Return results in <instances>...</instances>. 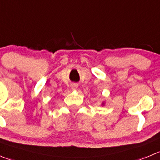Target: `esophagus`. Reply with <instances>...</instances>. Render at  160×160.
<instances>
[{
  "label": "esophagus",
  "instance_id": "obj_1",
  "mask_svg": "<svg viewBox=\"0 0 160 160\" xmlns=\"http://www.w3.org/2000/svg\"><path fill=\"white\" fill-rule=\"evenodd\" d=\"M77 88H78V84H77V83H72V84L71 85V88L72 89V90H77Z\"/></svg>",
  "mask_w": 160,
  "mask_h": 160
}]
</instances>
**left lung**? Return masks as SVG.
I'll list each match as a JSON object with an SVG mask.
<instances>
[{
    "label": "left lung",
    "instance_id": "1",
    "mask_svg": "<svg viewBox=\"0 0 160 160\" xmlns=\"http://www.w3.org/2000/svg\"><path fill=\"white\" fill-rule=\"evenodd\" d=\"M102 105H104V102H102Z\"/></svg>",
    "mask_w": 160,
    "mask_h": 160
}]
</instances>
